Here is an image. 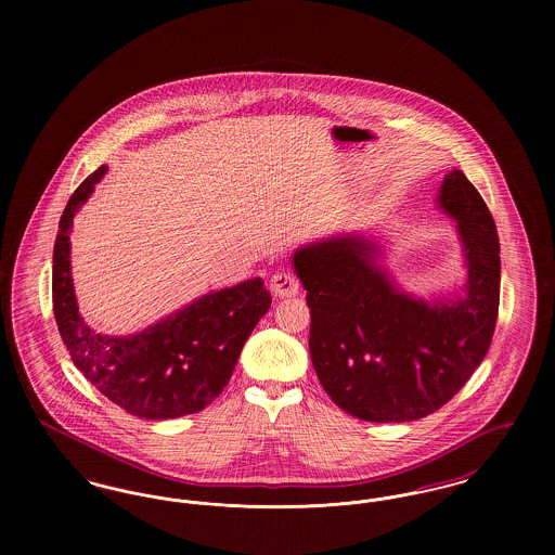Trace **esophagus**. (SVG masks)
I'll list each match as a JSON object with an SVG mask.
<instances>
[{
	"label": "esophagus",
	"instance_id": "esophagus-1",
	"mask_svg": "<svg viewBox=\"0 0 555 555\" xmlns=\"http://www.w3.org/2000/svg\"><path fill=\"white\" fill-rule=\"evenodd\" d=\"M270 289L274 291V295H279V297L297 295L299 293V279L289 270H281L270 279Z\"/></svg>",
	"mask_w": 555,
	"mask_h": 555
}]
</instances>
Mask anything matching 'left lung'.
Returning a JSON list of instances; mask_svg holds the SVG:
<instances>
[{
  "label": "left lung",
  "mask_w": 555,
  "mask_h": 555,
  "mask_svg": "<svg viewBox=\"0 0 555 555\" xmlns=\"http://www.w3.org/2000/svg\"><path fill=\"white\" fill-rule=\"evenodd\" d=\"M457 220L468 281L455 304L426 306L393 289L362 238H333L293 256L310 308V356L320 385L366 423H410L443 408L473 376L500 310L495 220L462 170L439 197Z\"/></svg>",
  "instance_id": "1"
}]
</instances>
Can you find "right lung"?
<instances>
[{
    "instance_id": "add662e5",
    "label": "right lung",
    "mask_w": 555,
    "mask_h": 555,
    "mask_svg": "<svg viewBox=\"0 0 555 555\" xmlns=\"http://www.w3.org/2000/svg\"><path fill=\"white\" fill-rule=\"evenodd\" d=\"M89 175L70 195L53 245L52 301L60 337L82 376L127 414L166 421L195 414L220 396L238 353L270 308L262 279L208 293L131 337H104L79 314L70 281L73 216L102 179Z\"/></svg>"
}]
</instances>
